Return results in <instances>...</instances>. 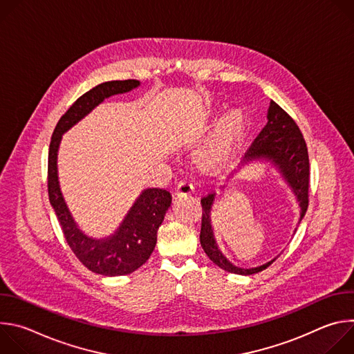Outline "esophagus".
Instances as JSON below:
<instances>
[{
  "mask_svg": "<svg viewBox=\"0 0 354 354\" xmlns=\"http://www.w3.org/2000/svg\"><path fill=\"white\" fill-rule=\"evenodd\" d=\"M192 192H193V186H192L189 182H186V180H180V182L178 183V187H176V190H175V194H176L178 197H182V196L190 194Z\"/></svg>",
  "mask_w": 354,
  "mask_h": 354,
  "instance_id": "esophagus-1",
  "label": "esophagus"
}]
</instances>
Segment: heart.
<instances>
[{"label":"heart","instance_id":"b5f03b06","mask_svg":"<svg viewBox=\"0 0 354 354\" xmlns=\"http://www.w3.org/2000/svg\"><path fill=\"white\" fill-rule=\"evenodd\" d=\"M246 123L248 118L243 111L234 109L228 112L220 122L212 138L197 151L194 157L197 168L201 171H216L221 168L241 141Z\"/></svg>","mask_w":354,"mask_h":354}]
</instances>
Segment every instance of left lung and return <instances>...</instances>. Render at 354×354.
Returning a JSON list of instances; mask_svg holds the SVG:
<instances>
[{
	"label": "left lung",
	"mask_w": 354,
	"mask_h": 354,
	"mask_svg": "<svg viewBox=\"0 0 354 354\" xmlns=\"http://www.w3.org/2000/svg\"><path fill=\"white\" fill-rule=\"evenodd\" d=\"M245 158L248 161L252 160H269L279 168L280 174L286 179V182L291 186L295 193L301 214L299 221L306 216L308 209V187H310V158L308 148L304 137L297 123L292 118L281 109L276 102L270 100V106L268 109V123L259 133V136L252 142L249 149L246 151ZM214 193H209L201 198V230H200V243L203 246L206 255L213 261L218 268L225 272L235 274H255L258 272L265 270L273 262H268L259 268L252 269H241L234 266L227 258L221 254L210 223V210L214 201Z\"/></svg>",
	"instance_id": "8db88e82"
}]
</instances>
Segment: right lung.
<instances>
[{"label":"right lung","instance_id":"obj_1","mask_svg":"<svg viewBox=\"0 0 354 354\" xmlns=\"http://www.w3.org/2000/svg\"><path fill=\"white\" fill-rule=\"evenodd\" d=\"M138 85L137 80L108 81L81 95L60 118L48 147L47 190L50 205L56 212L64 238L77 259L91 272L102 276L129 274L148 261L156 248L157 232L171 206L172 196L168 190L158 187L144 190L112 236L102 241L92 239L78 230L64 203L57 178V151L62 134L105 97L129 92Z\"/></svg>","mask_w":354,"mask_h":354}]
</instances>
